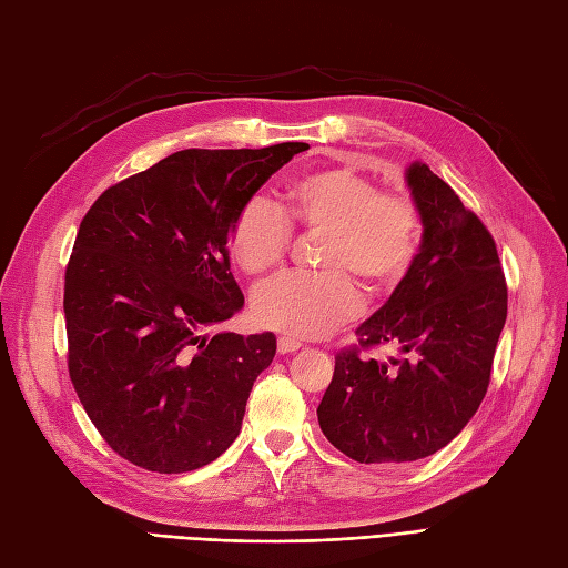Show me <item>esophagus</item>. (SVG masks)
Listing matches in <instances>:
<instances>
[{
    "instance_id": "obj_1",
    "label": "esophagus",
    "mask_w": 568,
    "mask_h": 568,
    "mask_svg": "<svg viewBox=\"0 0 568 568\" xmlns=\"http://www.w3.org/2000/svg\"><path fill=\"white\" fill-rule=\"evenodd\" d=\"M303 346V343L298 341V338H294V336H280V341H277V351L284 355V353H294V351H298Z\"/></svg>"
}]
</instances>
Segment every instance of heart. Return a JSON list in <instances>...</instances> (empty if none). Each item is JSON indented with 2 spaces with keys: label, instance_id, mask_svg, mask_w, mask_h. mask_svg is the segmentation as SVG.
<instances>
[{
  "label": "heart",
  "instance_id": "b5f03b06",
  "mask_svg": "<svg viewBox=\"0 0 568 568\" xmlns=\"http://www.w3.org/2000/svg\"><path fill=\"white\" fill-rule=\"evenodd\" d=\"M322 234L317 274H284L255 291L253 315L267 329L317 338L353 320L357 286L386 294L415 263L422 217L415 199L376 184L353 168H322L288 182L280 211L261 196L248 199L232 220L230 255L251 277L277 270L291 231Z\"/></svg>",
  "mask_w": 568,
  "mask_h": 568
}]
</instances>
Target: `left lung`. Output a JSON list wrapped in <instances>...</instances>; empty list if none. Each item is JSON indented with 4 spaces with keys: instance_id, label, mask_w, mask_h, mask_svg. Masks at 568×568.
Masks as SVG:
<instances>
[{
    "instance_id": "left-lung-1",
    "label": "left lung",
    "mask_w": 568,
    "mask_h": 568,
    "mask_svg": "<svg viewBox=\"0 0 568 568\" xmlns=\"http://www.w3.org/2000/svg\"><path fill=\"white\" fill-rule=\"evenodd\" d=\"M424 225L405 280L336 353L317 407L322 434L359 464H405L445 448L476 415L507 320V282L484 222L432 173L407 168ZM390 342L400 358L362 351Z\"/></svg>"
}]
</instances>
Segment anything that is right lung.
<instances>
[{"label": "right lung", "instance_id": "obj_1", "mask_svg": "<svg viewBox=\"0 0 568 568\" xmlns=\"http://www.w3.org/2000/svg\"><path fill=\"white\" fill-rule=\"evenodd\" d=\"M305 149H184L109 186L82 217L63 286L68 374L101 438L136 467L194 471L242 432L277 338L203 329L244 307L234 215Z\"/></svg>", "mask_w": 568, "mask_h": 568}]
</instances>
